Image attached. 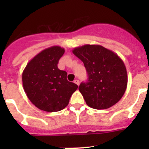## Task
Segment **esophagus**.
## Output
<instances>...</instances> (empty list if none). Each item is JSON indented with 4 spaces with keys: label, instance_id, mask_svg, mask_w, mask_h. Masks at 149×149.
Here are the masks:
<instances>
[{
    "label": "esophagus",
    "instance_id": "34e87169",
    "mask_svg": "<svg viewBox=\"0 0 149 149\" xmlns=\"http://www.w3.org/2000/svg\"><path fill=\"white\" fill-rule=\"evenodd\" d=\"M74 83L76 84H77V85L79 86V81L77 80V79H76V80L74 81Z\"/></svg>",
    "mask_w": 149,
    "mask_h": 149
}]
</instances>
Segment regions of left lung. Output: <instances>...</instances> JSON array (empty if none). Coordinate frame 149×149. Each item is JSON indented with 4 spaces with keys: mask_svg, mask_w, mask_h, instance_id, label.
Masks as SVG:
<instances>
[{
    "mask_svg": "<svg viewBox=\"0 0 149 149\" xmlns=\"http://www.w3.org/2000/svg\"><path fill=\"white\" fill-rule=\"evenodd\" d=\"M72 52L84 63L88 73V81L82 82L79 87L86 104L96 109H104L118 103L127 85L123 60L99 45H85Z\"/></svg>",
    "mask_w": 149,
    "mask_h": 149,
    "instance_id": "obj_1",
    "label": "left lung"
}]
</instances>
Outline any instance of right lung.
Returning <instances> with one entry per match:
<instances>
[{"label":"right lung","mask_w":149,"mask_h":149,"mask_svg":"<svg viewBox=\"0 0 149 149\" xmlns=\"http://www.w3.org/2000/svg\"><path fill=\"white\" fill-rule=\"evenodd\" d=\"M65 49L52 46L34 56L25 67L22 83L31 102L45 112L63 109L70 97L78 88L76 84L67 80V73L58 69L60 58Z\"/></svg>","instance_id":"right-lung-1"}]
</instances>
